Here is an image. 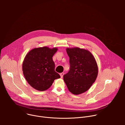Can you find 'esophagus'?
Returning a JSON list of instances; mask_svg holds the SVG:
<instances>
[{"mask_svg":"<svg viewBox=\"0 0 125 125\" xmlns=\"http://www.w3.org/2000/svg\"><path fill=\"white\" fill-rule=\"evenodd\" d=\"M64 75V73H60V77H61V78H63V77Z\"/></svg>","mask_w":125,"mask_h":125,"instance_id":"obj_1","label":"esophagus"}]
</instances>
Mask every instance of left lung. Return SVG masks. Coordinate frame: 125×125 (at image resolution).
<instances>
[{
    "label": "left lung",
    "mask_w": 125,
    "mask_h": 125,
    "mask_svg": "<svg viewBox=\"0 0 125 125\" xmlns=\"http://www.w3.org/2000/svg\"><path fill=\"white\" fill-rule=\"evenodd\" d=\"M70 65L63 79L69 91L74 94L87 91L96 80L98 67L95 59L89 51L79 47L67 48Z\"/></svg>",
    "instance_id": "8db88e82"
}]
</instances>
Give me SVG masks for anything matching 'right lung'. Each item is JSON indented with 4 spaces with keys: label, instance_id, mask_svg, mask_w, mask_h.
<instances>
[{
    "label": "right lung",
    "instance_id": "obj_1",
    "mask_svg": "<svg viewBox=\"0 0 125 125\" xmlns=\"http://www.w3.org/2000/svg\"><path fill=\"white\" fill-rule=\"evenodd\" d=\"M56 47L35 48L29 51L23 63L24 77L29 84L35 90L44 91L49 88L54 80L60 78L55 71L52 57L57 51Z\"/></svg>",
    "mask_w": 125,
    "mask_h": 125
}]
</instances>
